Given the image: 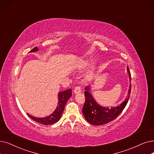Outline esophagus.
Returning a JSON list of instances; mask_svg holds the SVG:
<instances>
[{"label": "esophagus", "instance_id": "esophagus-1", "mask_svg": "<svg viewBox=\"0 0 154 154\" xmlns=\"http://www.w3.org/2000/svg\"><path fill=\"white\" fill-rule=\"evenodd\" d=\"M82 91V88L80 86H78V87H76L75 90H74V92H75V94H78L79 93V92H81Z\"/></svg>", "mask_w": 154, "mask_h": 154}]
</instances>
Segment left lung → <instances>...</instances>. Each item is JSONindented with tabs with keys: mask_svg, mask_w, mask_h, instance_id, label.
<instances>
[{
	"mask_svg": "<svg viewBox=\"0 0 154 154\" xmlns=\"http://www.w3.org/2000/svg\"><path fill=\"white\" fill-rule=\"evenodd\" d=\"M127 70L131 80V73L128 67H127ZM89 87V86L85 87L86 91L84 92L85 102L82 112L86 120L90 124L95 126H100L106 125L113 121L122 112L130 97L131 85H130L129 88L128 97L126 98L125 100L122 102L119 106L116 107H105L98 105L90 93Z\"/></svg>",
	"mask_w": 154,
	"mask_h": 154,
	"instance_id": "8db88e82",
	"label": "left lung"
}]
</instances>
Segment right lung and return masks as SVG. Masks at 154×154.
Returning a JSON list of instances; mask_svg holds the SVG:
<instances>
[{
    "instance_id": "1",
    "label": "right lung",
    "mask_w": 154,
    "mask_h": 154,
    "mask_svg": "<svg viewBox=\"0 0 154 154\" xmlns=\"http://www.w3.org/2000/svg\"><path fill=\"white\" fill-rule=\"evenodd\" d=\"M38 50V49L37 47H35L29 52H35V51H37ZM71 96H72V90L71 88H69L68 90H66L63 91L59 92L58 94L59 103H58V106H57V109L52 114H51L49 116L46 117V118H35V117H33L32 116L29 115L28 113H27V115L31 119L36 121V122H38V123L42 124V125H50L56 123V122H57L60 119L61 115H62L64 110V107H65L66 103Z\"/></svg>"
}]
</instances>
